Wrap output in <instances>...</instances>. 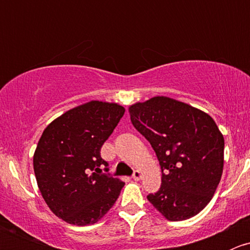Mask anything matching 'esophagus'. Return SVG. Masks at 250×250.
Returning a JSON list of instances; mask_svg holds the SVG:
<instances>
[{"label":"esophagus","instance_id":"34e87169","mask_svg":"<svg viewBox=\"0 0 250 250\" xmlns=\"http://www.w3.org/2000/svg\"><path fill=\"white\" fill-rule=\"evenodd\" d=\"M141 178H143V174H141V172H139V170H135L134 174H133V180L139 181Z\"/></svg>","mask_w":250,"mask_h":250}]
</instances>
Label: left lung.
<instances>
[{"label":"left lung","instance_id":"left-lung-1","mask_svg":"<svg viewBox=\"0 0 250 250\" xmlns=\"http://www.w3.org/2000/svg\"><path fill=\"white\" fill-rule=\"evenodd\" d=\"M130 121L155 150L162 170L147 196L167 220L181 221L210 202L224 168V137L208 113L168 97L129 106Z\"/></svg>","mask_w":250,"mask_h":250}]
</instances>
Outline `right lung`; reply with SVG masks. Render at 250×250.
Wrapping results in <instances>:
<instances>
[{
    "instance_id": "right-lung-1",
    "label": "right lung",
    "mask_w": 250,
    "mask_h": 250,
    "mask_svg": "<svg viewBox=\"0 0 250 250\" xmlns=\"http://www.w3.org/2000/svg\"><path fill=\"white\" fill-rule=\"evenodd\" d=\"M125 111L116 103L92 100L62 113L43 130L34 170L42 197L58 218L92 225L117 201L125 183L102 173L107 162L100 150Z\"/></svg>"
}]
</instances>
